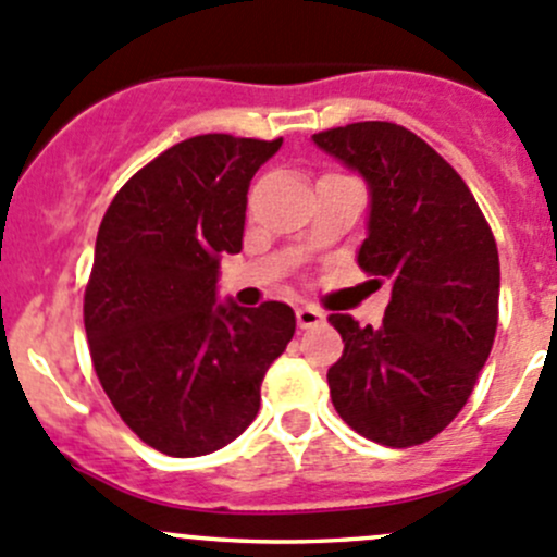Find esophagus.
<instances>
[{
    "mask_svg": "<svg viewBox=\"0 0 557 557\" xmlns=\"http://www.w3.org/2000/svg\"><path fill=\"white\" fill-rule=\"evenodd\" d=\"M323 320H325V314L312 305H305L296 310V323H299V329H314V325H320Z\"/></svg>",
    "mask_w": 557,
    "mask_h": 557,
    "instance_id": "obj_1",
    "label": "esophagus"
}]
</instances>
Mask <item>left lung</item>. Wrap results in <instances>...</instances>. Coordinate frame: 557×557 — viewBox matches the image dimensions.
Masks as SVG:
<instances>
[{
  "mask_svg": "<svg viewBox=\"0 0 557 557\" xmlns=\"http://www.w3.org/2000/svg\"><path fill=\"white\" fill-rule=\"evenodd\" d=\"M369 188L358 267L391 283L383 325L329 314L345 352L329 369L339 418L367 440H434L471 396L498 323V250L460 174L409 128L363 121L312 134Z\"/></svg>",
  "mask_w": 557,
  "mask_h": 557,
  "instance_id": "8db88e82",
  "label": "left lung"
}]
</instances>
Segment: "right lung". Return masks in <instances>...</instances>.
I'll return each mask as SVG.
<instances>
[{
    "instance_id": "right-lung-1",
    "label": "right lung",
    "mask_w": 557,
    "mask_h": 557,
    "mask_svg": "<svg viewBox=\"0 0 557 557\" xmlns=\"http://www.w3.org/2000/svg\"><path fill=\"white\" fill-rule=\"evenodd\" d=\"M280 145L183 139L117 190L99 226L83 305L91 361L123 423L164 455L237 440L296 331L283 301L218 305L221 256L243 250L250 180Z\"/></svg>"
}]
</instances>
